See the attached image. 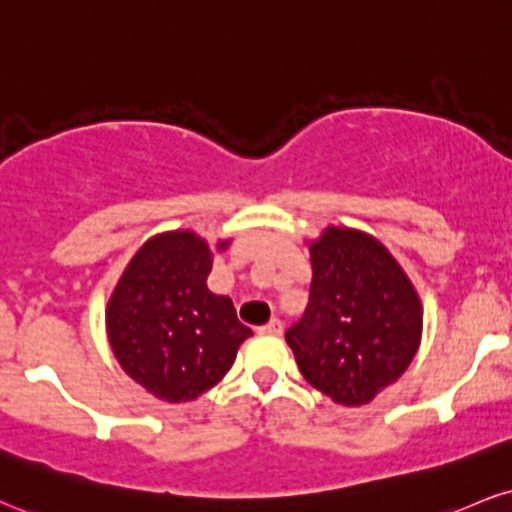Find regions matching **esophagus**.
<instances>
[{"label":"esophagus","mask_w":512,"mask_h":512,"mask_svg":"<svg viewBox=\"0 0 512 512\" xmlns=\"http://www.w3.org/2000/svg\"><path fill=\"white\" fill-rule=\"evenodd\" d=\"M257 331H260L262 336H281L283 334V324L279 322V319H272V322L260 326Z\"/></svg>","instance_id":"obj_1"}]
</instances>
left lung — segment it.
Returning <instances> with one entry per match:
<instances>
[{"label":"left lung","mask_w":512,"mask_h":512,"mask_svg":"<svg viewBox=\"0 0 512 512\" xmlns=\"http://www.w3.org/2000/svg\"><path fill=\"white\" fill-rule=\"evenodd\" d=\"M305 315L286 331L303 377L341 405H365L420 348L422 303L377 238L329 226L310 243Z\"/></svg>","instance_id":"obj_1"}]
</instances>
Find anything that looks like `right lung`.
Listing matches in <instances>:
<instances>
[{
    "mask_svg": "<svg viewBox=\"0 0 512 512\" xmlns=\"http://www.w3.org/2000/svg\"><path fill=\"white\" fill-rule=\"evenodd\" d=\"M229 240H219L224 250ZM212 250L193 231L159 233L135 252L107 305V336L123 372L166 403L217 386L252 336L226 295L207 288Z\"/></svg>",
    "mask_w": 512,
    "mask_h": 512,
    "instance_id": "obj_1",
    "label": "right lung"
}]
</instances>
